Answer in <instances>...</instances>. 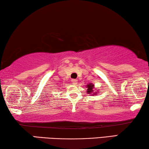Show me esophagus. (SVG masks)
Listing matches in <instances>:
<instances>
[{
  "label": "esophagus",
  "mask_w": 149,
  "mask_h": 149,
  "mask_svg": "<svg viewBox=\"0 0 149 149\" xmlns=\"http://www.w3.org/2000/svg\"><path fill=\"white\" fill-rule=\"evenodd\" d=\"M72 83L74 85H76L77 83V80L75 79H72Z\"/></svg>",
  "instance_id": "1"
}]
</instances>
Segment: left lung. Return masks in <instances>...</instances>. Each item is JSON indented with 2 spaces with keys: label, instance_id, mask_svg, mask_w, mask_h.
<instances>
[{
  "label": "left lung",
  "instance_id": "obj_1",
  "mask_svg": "<svg viewBox=\"0 0 149 149\" xmlns=\"http://www.w3.org/2000/svg\"><path fill=\"white\" fill-rule=\"evenodd\" d=\"M87 93H91L93 91V87H94V85L89 84V85H87Z\"/></svg>",
  "mask_w": 149,
  "mask_h": 149
}]
</instances>
